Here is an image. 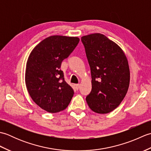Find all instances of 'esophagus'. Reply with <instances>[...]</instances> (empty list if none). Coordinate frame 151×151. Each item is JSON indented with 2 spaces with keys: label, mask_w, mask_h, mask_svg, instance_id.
<instances>
[{
  "label": "esophagus",
  "mask_w": 151,
  "mask_h": 151,
  "mask_svg": "<svg viewBox=\"0 0 151 151\" xmlns=\"http://www.w3.org/2000/svg\"><path fill=\"white\" fill-rule=\"evenodd\" d=\"M75 89H76V90H78V89L80 88V85L79 84H75Z\"/></svg>",
  "instance_id": "esophagus-1"
}]
</instances>
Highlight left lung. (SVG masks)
Wrapping results in <instances>:
<instances>
[{
	"instance_id": "left-lung-1",
	"label": "left lung",
	"mask_w": 151,
	"mask_h": 151,
	"mask_svg": "<svg viewBox=\"0 0 151 151\" xmlns=\"http://www.w3.org/2000/svg\"><path fill=\"white\" fill-rule=\"evenodd\" d=\"M91 74V91L86 101L91 110L108 114L121 104L130 84L129 62L121 48L104 35L81 37Z\"/></svg>"
}]
</instances>
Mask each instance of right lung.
Wrapping results in <instances>:
<instances>
[{
  "label": "right lung",
  "instance_id": "right-lung-1",
  "mask_svg": "<svg viewBox=\"0 0 151 151\" xmlns=\"http://www.w3.org/2000/svg\"><path fill=\"white\" fill-rule=\"evenodd\" d=\"M78 37L49 36L32 50L27 62L25 83L28 93L37 105L49 113L68 106L74 95L64 81L60 67L79 43Z\"/></svg>",
  "mask_w": 151,
  "mask_h": 151
}]
</instances>
